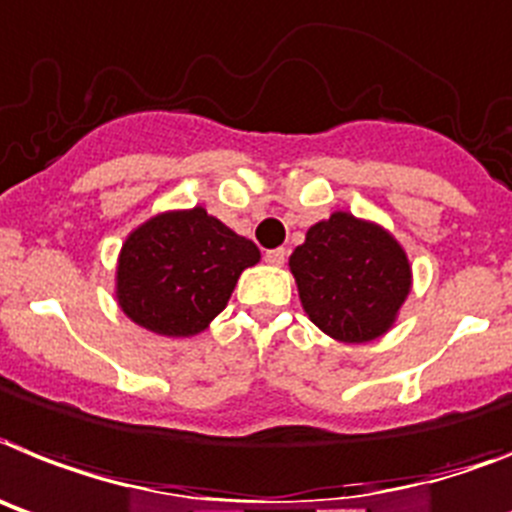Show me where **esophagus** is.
I'll list each match as a JSON object with an SVG mask.
<instances>
[{"label": "esophagus", "instance_id": "esophagus-1", "mask_svg": "<svg viewBox=\"0 0 512 512\" xmlns=\"http://www.w3.org/2000/svg\"><path fill=\"white\" fill-rule=\"evenodd\" d=\"M286 255H289V252H286V249H283V247L268 249V252H265V263H268V265H276V268H281V265L286 263Z\"/></svg>", "mask_w": 512, "mask_h": 512}]
</instances>
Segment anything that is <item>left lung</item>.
<instances>
[{
	"label": "left lung",
	"mask_w": 512,
	"mask_h": 512,
	"mask_svg": "<svg viewBox=\"0 0 512 512\" xmlns=\"http://www.w3.org/2000/svg\"><path fill=\"white\" fill-rule=\"evenodd\" d=\"M289 270L307 317L341 343L385 336L411 294V263L385 226L346 210L309 226Z\"/></svg>",
	"instance_id": "left-lung-1"
}]
</instances>
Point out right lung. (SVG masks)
<instances>
[{"instance_id":"add662e5","label":"right lung","mask_w":512,"mask_h":512,"mask_svg":"<svg viewBox=\"0 0 512 512\" xmlns=\"http://www.w3.org/2000/svg\"><path fill=\"white\" fill-rule=\"evenodd\" d=\"M260 249L203 205L163 210L132 229L117 257L114 296L135 325L166 338L203 333Z\"/></svg>"}]
</instances>
